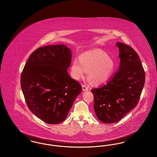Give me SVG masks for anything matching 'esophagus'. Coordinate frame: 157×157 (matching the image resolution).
<instances>
[{
  "mask_svg": "<svg viewBox=\"0 0 157 157\" xmlns=\"http://www.w3.org/2000/svg\"><path fill=\"white\" fill-rule=\"evenodd\" d=\"M82 90H83V91H87V90H88V88L86 86H85V85H82Z\"/></svg>",
  "mask_w": 157,
  "mask_h": 157,
  "instance_id": "34e87169",
  "label": "esophagus"
}]
</instances>
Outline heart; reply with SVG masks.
I'll list each match as a JSON object with an SVG mask.
<instances>
[{
    "label": "heart",
    "instance_id": "heart-1",
    "mask_svg": "<svg viewBox=\"0 0 157 157\" xmlns=\"http://www.w3.org/2000/svg\"><path fill=\"white\" fill-rule=\"evenodd\" d=\"M116 69L114 60L108 53L101 49H92L82 53L78 60H74L71 67V75L76 80L87 72L90 83L95 86L108 82Z\"/></svg>",
    "mask_w": 157,
    "mask_h": 157
}]
</instances>
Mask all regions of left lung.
<instances>
[{
	"label": "left lung",
	"mask_w": 157,
	"mask_h": 157,
	"mask_svg": "<svg viewBox=\"0 0 157 157\" xmlns=\"http://www.w3.org/2000/svg\"><path fill=\"white\" fill-rule=\"evenodd\" d=\"M115 45L120 51L118 71L106 85L91 90L98 119L106 124L119 121L134 108L145 79L137 53L124 44L117 42Z\"/></svg>",
	"instance_id": "obj_1"
}]
</instances>
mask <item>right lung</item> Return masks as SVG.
<instances>
[{
  "label": "right lung",
  "mask_w": 157,
  "mask_h": 157,
  "mask_svg": "<svg viewBox=\"0 0 157 157\" xmlns=\"http://www.w3.org/2000/svg\"><path fill=\"white\" fill-rule=\"evenodd\" d=\"M72 51L67 45H47L35 50L26 62L21 84L30 111L49 124L66 119L76 98L82 91L67 69Z\"/></svg>",
  "instance_id": "1"
}]
</instances>
